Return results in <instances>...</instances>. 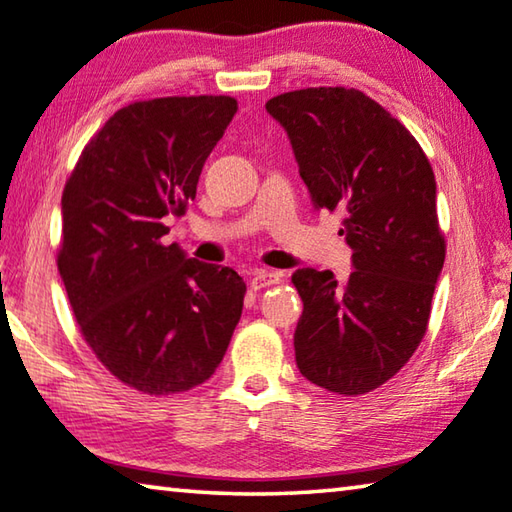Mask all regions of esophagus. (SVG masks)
<instances>
[{"mask_svg":"<svg viewBox=\"0 0 512 512\" xmlns=\"http://www.w3.org/2000/svg\"><path fill=\"white\" fill-rule=\"evenodd\" d=\"M280 280H282V273H278V271H257L253 275V280H250V287H253L255 291H259V289L278 285Z\"/></svg>","mask_w":512,"mask_h":512,"instance_id":"34e87169","label":"esophagus"}]
</instances>
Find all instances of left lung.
Returning a JSON list of instances; mask_svg holds the SVG:
<instances>
[{
    "label": "left lung",
    "instance_id": "1",
    "mask_svg": "<svg viewBox=\"0 0 512 512\" xmlns=\"http://www.w3.org/2000/svg\"><path fill=\"white\" fill-rule=\"evenodd\" d=\"M266 111L287 129L314 207L344 214L353 273L298 269L296 364L310 383L358 396L405 367L426 335L446 243L435 175L415 136L355 88L282 93Z\"/></svg>",
    "mask_w": 512,
    "mask_h": 512
}]
</instances>
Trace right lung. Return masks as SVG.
<instances>
[{
	"label": "right lung",
	"mask_w": 512,
	"mask_h": 512,
	"mask_svg": "<svg viewBox=\"0 0 512 512\" xmlns=\"http://www.w3.org/2000/svg\"><path fill=\"white\" fill-rule=\"evenodd\" d=\"M237 113L230 95L132 102L104 123L66 182L56 255L81 337L127 387L189 392L212 378L246 282L164 246L166 216L196 198L202 166Z\"/></svg>",
	"instance_id": "1"
}]
</instances>
